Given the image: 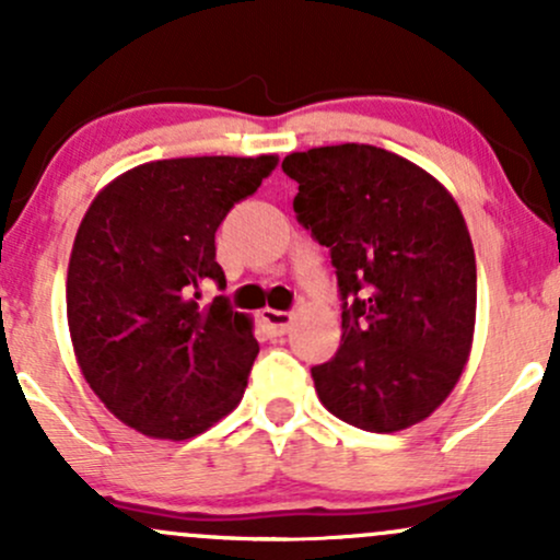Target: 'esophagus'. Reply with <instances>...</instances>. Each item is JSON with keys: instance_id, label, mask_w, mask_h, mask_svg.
<instances>
[{"instance_id": "1", "label": "esophagus", "mask_w": 560, "mask_h": 560, "mask_svg": "<svg viewBox=\"0 0 560 560\" xmlns=\"http://www.w3.org/2000/svg\"><path fill=\"white\" fill-rule=\"evenodd\" d=\"M260 318L273 337H281V334H287L289 326H292V313L287 311H271V307H266V311L260 313Z\"/></svg>"}]
</instances>
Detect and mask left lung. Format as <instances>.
<instances>
[{
  "mask_svg": "<svg viewBox=\"0 0 560 560\" xmlns=\"http://www.w3.org/2000/svg\"><path fill=\"white\" fill-rule=\"evenodd\" d=\"M292 208L329 247L342 345L313 365L320 402L365 432H400L453 392L477 318V260L455 199L371 144L292 152Z\"/></svg>",
  "mask_w": 560,
  "mask_h": 560,
  "instance_id": "8db88e82",
  "label": "left lung"
}]
</instances>
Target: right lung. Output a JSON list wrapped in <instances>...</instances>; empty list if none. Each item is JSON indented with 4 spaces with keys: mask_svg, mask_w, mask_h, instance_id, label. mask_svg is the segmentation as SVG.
<instances>
[{
    "mask_svg": "<svg viewBox=\"0 0 560 560\" xmlns=\"http://www.w3.org/2000/svg\"><path fill=\"white\" fill-rule=\"evenodd\" d=\"M276 168L260 158L144 163L96 195L68 266V326L89 387L120 421L158 440H189L242 400L258 358L226 289L215 231Z\"/></svg>",
    "mask_w": 560,
    "mask_h": 560,
    "instance_id": "right-lung-1",
    "label": "right lung"
}]
</instances>
